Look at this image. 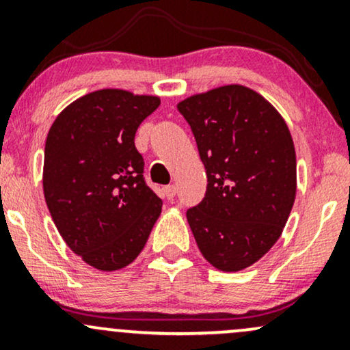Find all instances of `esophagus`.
Wrapping results in <instances>:
<instances>
[{"label":"esophagus","instance_id":"obj_1","mask_svg":"<svg viewBox=\"0 0 350 350\" xmlns=\"http://www.w3.org/2000/svg\"><path fill=\"white\" fill-rule=\"evenodd\" d=\"M164 196H166L167 200L174 199V196H176V186H174V184H171V186L164 187Z\"/></svg>","mask_w":350,"mask_h":350}]
</instances>
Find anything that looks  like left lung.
I'll return each mask as SVG.
<instances>
[{
  "label": "left lung",
  "instance_id": "left-lung-1",
  "mask_svg": "<svg viewBox=\"0 0 350 350\" xmlns=\"http://www.w3.org/2000/svg\"><path fill=\"white\" fill-rule=\"evenodd\" d=\"M194 133L207 191L187 211L204 258L222 271L250 267L280 239L296 198V152L276 108L243 85L178 103Z\"/></svg>",
  "mask_w": 350,
  "mask_h": 350
}]
</instances>
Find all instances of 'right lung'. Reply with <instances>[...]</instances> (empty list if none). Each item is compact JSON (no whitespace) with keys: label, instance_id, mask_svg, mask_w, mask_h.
Masks as SVG:
<instances>
[{"label":"right lung","instance_id":"obj_1","mask_svg":"<svg viewBox=\"0 0 350 350\" xmlns=\"http://www.w3.org/2000/svg\"><path fill=\"white\" fill-rule=\"evenodd\" d=\"M161 100L103 88L72 102L52 123L42 187L64 242L102 271L142 253L163 200L146 186L135 135Z\"/></svg>","mask_w":350,"mask_h":350}]
</instances>
